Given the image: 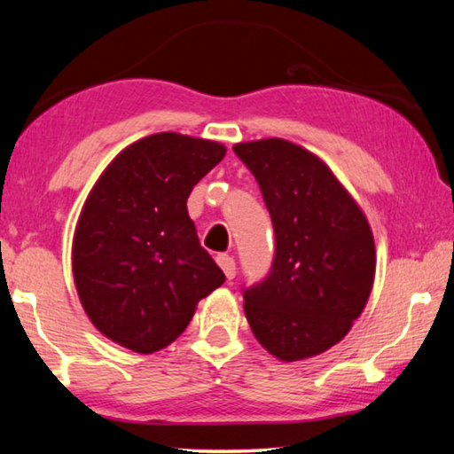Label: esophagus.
Segmentation results:
<instances>
[{
  "mask_svg": "<svg viewBox=\"0 0 454 454\" xmlns=\"http://www.w3.org/2000/svg\"><path fill=\"white\" fill-rule=\"evenodd\" d=\"M216 262H218V266L222 268V272L226 274V278L232 280L234 276H236V262H234V258L228 256V254H218V256H216Z\"/></svg>",
  "mask_w": 454,
  "mask_h": 454,
  "instance_id": "obj_1",
  "label": "esophagus"
}]
</instances>
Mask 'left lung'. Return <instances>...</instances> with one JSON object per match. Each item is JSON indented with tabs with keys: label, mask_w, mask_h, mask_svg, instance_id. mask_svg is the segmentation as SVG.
Masks as SVG:
<instances>
[{
	"label": "left lung",
	"mask_w": 454,
	"mask_h": 454,
	"mask_svg": "<svg viewBox=\"0 0 454 454\" xmlns=\"http://www.w3.org/2000/svg\"><path fill=\"white\" fill-rule=\"evenodd\" d=\"M274 226L262 280L242 286L244 312L262 347L301 360L342 340L374 280V240L355 200L325 162L278 137L236 144Z\"/></svg>",
	"instance_id": "obj_1"
}]
</instances>
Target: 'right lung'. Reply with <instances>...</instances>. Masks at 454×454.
<instances>
[{"mask_svg": "<svg viewBox=\"0 0 454 454\" xmlns=\"http://www.w3.org/2000/svg\"><path fill=\"white\" fill-rule=\"evenodd\" d=\"M222 144L162 132L126 148L90 192L74 236V278L99 333L150 355L176 340L226 280L188 216L192 188Z\"/></svg>", "mask_w": 454, "mask_h": 454, "instance_id": "add662e5", "label": "right lung"}]
</instances>
